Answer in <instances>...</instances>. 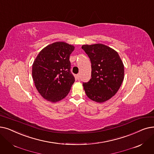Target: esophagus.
<instances>
[{
	"label": "esophagus",
	"instance_id": "1",
	"mask_svg": "<svg viewBox=\"0 0 154 154\" xmlns=\"http://www.w3.org/2000/svg\"><path fill=\"white\" fill-rule=\"evenodd\" d=\"M76 78H77V80H79V79H80V74H79V73L76 75Z\"/></svg>",
	"mask_w": 154,
	"mask_h": 154
}]
</instances>
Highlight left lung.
I'll return each instance as SVG.
<instances>
[{"label":"left lung","mask_w":154,"mask_h":154,"mask_svg":"<svg viewBox=\"0 0 154 154\" xmlns=\"http://www.w3.org/2000/svg\"><path fill=\"white\" fill-rule=\"evenodd\" d=\"M91 62V79L84 83L88 96L92 101L101 103L108 101L119 90L125 75L124 65L116 51L101 43L84 45Z\"/></svg>","instance_id":"8db88e82"}]
</instances>
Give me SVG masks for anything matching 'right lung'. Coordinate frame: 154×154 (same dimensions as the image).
<instances>
[{"label":"right lung","mask_w":154,"mask_h":154,"mask_svg":"<svg viewBox=\"0 0 154 154\" xmlns=\"http://www.w3.org/2000/svg\"><path fill=\"white\" fill-rule=\"evenodd\" d=\"M75 46L57 42L39 51L33 62L32 76L38 92L57 103L68 95L75 79L70 72V55Z\"/></svg>","instance_id":"obj_1"}]
</instances>
